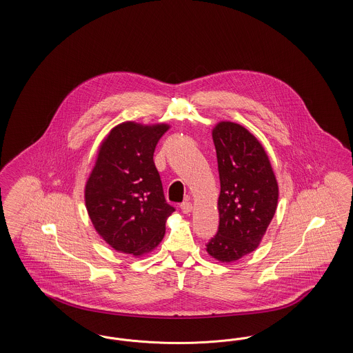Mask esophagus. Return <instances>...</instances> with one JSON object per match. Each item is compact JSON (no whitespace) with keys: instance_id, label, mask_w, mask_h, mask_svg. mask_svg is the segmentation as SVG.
<instances>
[{"instance_id":"1","label":"esophagus","mask_w":353,"mask_h":353,"mask_svg":"<svg viewBox=\"0 0 353 353\" xmlns=\"http://www.w3.org/2000/svg\"><path fill=\"white\" fill-rule=\"evenodd\" d=\"M180 208H181V212L184 213V214H189L190 212H192V209H193V206H192V203L189 201H185L180 205Z\"/></svg>"}]
</instances>
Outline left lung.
<instances>
[{
    "label": "left lung",
    "instance_id": "left-lung-1",
    "mask_svg": "<svg viewBox=\"0 0 353 353\" xmlns=\"http://www.w3.org/2000/svg\"><path fill=\"white\" fill-rule=\"evenodd\" d=\"M212 136L221 183L219 225L206 252L230 263L259 246L275 214L279 188L263 145L245 127L219 121Z\"/></svg>",
    "mask_w": 353,
    "mask_h": 353
}]
</instances>
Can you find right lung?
Listing matches in <instances>:
<instances>
[{"label":"right lung","mask_w":353,"mask_h":353,"mask_svg":"<svg viewBox=\"0 0 353 353\" xmlns=\"http://www.w3.org/2000/svg\"><path fill=\"white\" fill-rule=\"evenodd\" d=\"M169 127L124 121L101 140L84 202L97 233L117 252L143 256L164 238L174 208L165 201L153 152Z\"/></svg>","instance_id":"1"}]
</instances>
